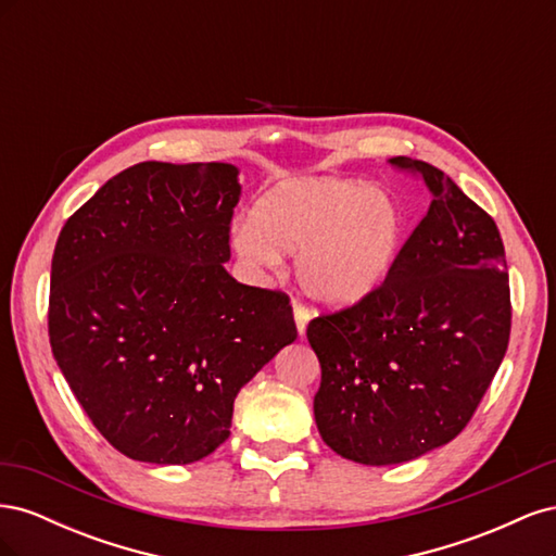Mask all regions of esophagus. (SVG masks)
I'll list each match as a JSON object with an SVG mask.
<instances>
[{"label": "esophagus", "instance_id": "obj_1", "mask_svg": "<svg viewBox=\"0 0 556 556\" xmlns=\"http://www.w3.org/2000/svg\"><path fill=\"white\" fill-rule=\"evenodd\" d=\"M308 319H311L308 311H306L304 306H299V304H294V325H296V331H299V336H301V339H304V333H306V327H308Z\"/></svg>", "mask_w": 556, "mask_h": 556}]
</instances>
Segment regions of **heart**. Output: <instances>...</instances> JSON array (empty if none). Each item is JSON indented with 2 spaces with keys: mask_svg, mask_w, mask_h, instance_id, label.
Segmentation results:
<instances>
[{
  "mask_svg": "<svg viewBox=\"0 0 556 556\" xmlns=\"http://www.w3.org/2000/svg\"><path fill=\"white\" fill-rule=\"evenodd\" d=\"M410 217L384 185L339 176H296L252 206L250 223L231 233L239 260L268 271L280 252H296V280L313 301L350 306L390 278L408 239Z\"/></svg>",
  "mask_w": 556,
  "mask_h": 556,
  "instance_id": "1",
  "label": "heart"
}]
</instances>
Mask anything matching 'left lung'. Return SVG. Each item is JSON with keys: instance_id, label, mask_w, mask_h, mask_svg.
Instances as JSON below:
<instances>
[{"instance_id": "obj_1", "label": "left lung", "mask_w": 556, "mask_h": 556, "mask_svg": "<svg viewBox=\"0 0 556 556\" xmlns=\"http://www.w3.org/2000/svg\"><path fill=\"white\" fill-rule=\"evenodd\" d=\"M425 178L431 206L380 288L311 319L323 366L313 401L341 457L392 466L443 447L473 417L510 339V288L494 220L441 169L387 160Z\"/></svg>"}]
</instances>
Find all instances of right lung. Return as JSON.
<instances>
[{
	"instance_id": "right-lung-1",
	"label": "right lung",
	"mask_w": 556,
	"mask_h": 556,
	"mask_svg": "<svg viewBox=\"0 0 556 556\" xmlns=\"http://www.w3.org/2000/svg\"><path fill=\"white\" fill-rule=\"evenodd\" d=\"M241 199L225 162H141L60 231L50 266L53 357L125 457L192 464L229 439L233 399L294 343L290 299L233 280Z\"/></svg>"
}]
</instances>
